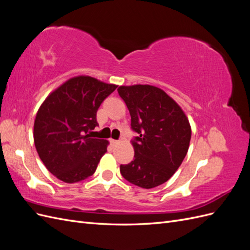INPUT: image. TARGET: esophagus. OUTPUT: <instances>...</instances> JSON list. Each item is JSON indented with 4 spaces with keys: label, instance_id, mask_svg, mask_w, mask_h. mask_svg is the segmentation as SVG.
<instances>
[{
    "label": "esophagus",
    "instance_id": "obj_1",
    "mask_svg": "<svg viewBox=\"0 0 250 250\" xmlns=\"http://www.w3.org/2000/svg\"><path fill=\"white\" fill-rule=\"evenodd\" d=\"M110 144L112 146H117L118 144H119V142L118 141H116V140H110Z\"/></svg>",
    "mask_w": 250,
    "mask_h": 250
}]
</instances>
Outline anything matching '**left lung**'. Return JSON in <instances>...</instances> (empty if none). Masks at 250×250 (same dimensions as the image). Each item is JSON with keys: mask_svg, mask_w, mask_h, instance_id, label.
Wrapping results in <instances>:
<instances>
[{"mask_svg": "<svg viewBox=\"0 0 250 250\" xmlns=\"http://www.w3.org/2000/svg\"><path fill=\"white\" fill-rule=\"evenodd\" d=\"M118 93L131 117L134 160L121 165L130 184L143 188L163 185L172 177L187 155L191 126L179 105L163 89L152 85L120 86Z\"/></svg>", "mask_w": 250, "mask_h": 250, "instance_id": "obj_1", "label": "left lung"}]
</instances>
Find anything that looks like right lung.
<instances>
[{
    "instance_id": "add662e5",
    "label": "right lung",
    "mask_w": 250,
    "mask_h": 250,
    "mask_svg": "<svg viewBox=\"0 0 250 250\" xmlns=\"http://www.w3.org/2000/svg\"><path fill=\"white\" fill-rule=\"evenodd\" d=\"M117 86L77 76L52 92L41 105L34 122L35 148L58 179L73 184L95 173L108 142L94 139L89 132L98 126V108Z\"/></svg>"
}]
</instances>
